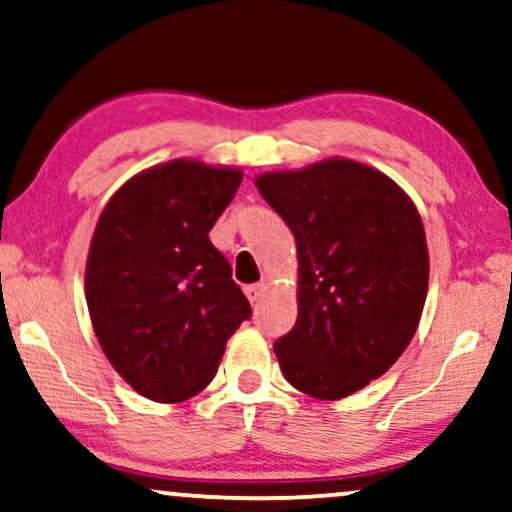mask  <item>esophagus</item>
Here are the masks:
<instances>
[{"instance_id":"obj_1","label":"esophagus","mask_w":512,"mask_h":512,"mask_svg":"<svg viewBox=\"0 0 512 512\" xmlns=\"http://www.w3.org/2000/svg\"><path fill=\"white\" fill-rule=\"evenodd\" d=\"M264 292H267V285H264V283H255V285H248V288H245V295H248L250 302H257V299H262Z\"/></svg>"}]
</instances>
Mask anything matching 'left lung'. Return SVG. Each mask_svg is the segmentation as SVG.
I'll use <instances>...</instances> for the list:
<instances>
[{
	"instance_id": "1",
	"label": "left lung",
	"mask_w": 512,
	"mask_h": 512,
	"mask_svg": "<svg viewBox=\"0 0 512 512\" xmlns=\"http://www.w3.org/2000/svg\"><path fill=\"white\" fill-rule=\"evenodd\" d=\"M255 185L297 243V323L274 344L283 377L311 398H346L417 332L428 292L419 210L391 177L339 156Z\"/></svg>"
}]
</instances>
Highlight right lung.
<instances>
[{"instance_id":"add662e5","label":"right lung","mask_w":512,"mask_h":512,"mask_svg":"<svg viewBox=\"0 0 512 512\" xmlns=\"http://www.w3.org/2000/svg\"><path fill=\"white\" fill-rule=\"evenodd\" d=\"M243 173L175 159L133 175L109 199L86 262V304L109 363L154 403L213 381L227 339L250 318L210 229Z\"/></svg>"}]
</instances>
